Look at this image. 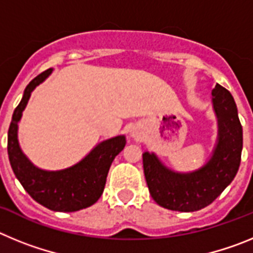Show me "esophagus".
<instances>
[{"label":"esophagus","mask_w":253,"mask_h":253,"mask_svg":"<svg viewBox=\"0 0 253 253\" xmlns=\"http://www.w3.org/2000/svg\"><path fill=\"white\" fill-rule=\"evenodd\" d=\"M129 135H130L131 138L138 139V138H140V135H142V131H140V129L138 128V126H131V128L129 129Z\"/></svg>","instance_id":"obj_1"}]
</instances>
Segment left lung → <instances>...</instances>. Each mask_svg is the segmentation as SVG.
Wrapping results in <instances>:
<instances>
[{
  "label": "left lung",
  "instance_id": "1",
  "mask_svg": "<svg viewBox=\"0 0 253 253\" xmlns=\"http://www.w3.org/2000/svg\"><path fill=\"white\" fill-rule=\"evenodd\" d=\"M218 135L211 156L200 169L178 172L165 166L153 152L143 153V169L152 198L176 211H196L224 191L240 169L243 146L242 125L233 96L220 84L211 91Z\"/></svg>",
  "mask_w": 253,
  "mask_h": 253
}]
</instances>
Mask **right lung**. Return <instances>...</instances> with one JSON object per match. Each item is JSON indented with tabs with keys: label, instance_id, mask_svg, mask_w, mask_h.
Here are the masks:
<instances>
[{
	"label": "right lung",
	"instance_id": "right-lung-1",
	"mask_svg": "<svg viewBox=\"0 0 253 253\" xmlns=\"http://www.w3.org/2000/svg\"><path fill=\"white\" fill-rule=\"evenodd\" d=\"M49 68L26 86L12 114L7 137L11 167L22 187L35 202L54 211H77L95 204L102 195L107 172L114 158L126 144L125 135H116L96 144L80 162L57 171L39 169L22 152L19 143V123L31 92L51 75Z\"/></svg>",
	"mask_w": 253,
	"mask_h": 253
}]
</instances>
